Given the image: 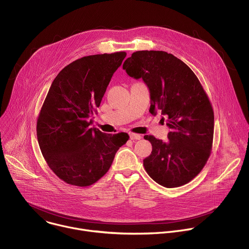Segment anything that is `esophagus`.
<instances>
[{
  "mask_svg": "<svg viewBox=\"0 0 249 249\" xmlns=\"http://www.w3.org/2000/svg\"><path fill=\"white\" fill-rule=\"evenodd\" d=\"M130 139L131 140H141L142 139V136L139 135V134H135V133H130Z\"/></svg>",
  "mask_w": 249,
  "mask_h": 249,
  "instance_id": "34e87169",
  "label": "esophagus"
}]
</instances>
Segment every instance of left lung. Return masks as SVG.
Wrapping results in <instances>:
<instances>
[{
	"label": "left lung",
	"instance_id": "1",
	"mask_svg": "<svg viewBox=\"0 0 249 249\" xmlns=\"http://www.w3.org/2000/svg\"><path fill=\"white\" fill-rule=\"evenodd\" d=\"M126 73L142 78L150 94L149 112L157 110L169 127L167 142L153 136L152 151L143 159L149 177L165 188L188 184L204 167L213 142L214 112L193 70L162 51H138L123 63Z\"/></svg>",
	"mask_w": 249,
	"mask_h": 249
}]
</instances>
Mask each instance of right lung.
<instances>
[{
	"instance_id": "obj_1",
	"label": "right lung",
	"mask_w": 249,
	"mask_h": 249,
	"mask_svg": "<svg viewBox=\"0 0 249 249\" xmlns=\"http://www.w3.org/2000/svg\"><path fill=\"white\" fill-rule=\"evenodd\" d=\"M125 52L94 54L65 66L53 81L37 120V139L49 167L62 181L88 187L110 168L126 133L90 128Z\"/></svg>"
}]
</instances>
